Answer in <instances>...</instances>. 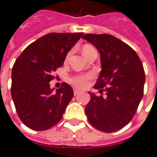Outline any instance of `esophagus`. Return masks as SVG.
I'll return each mask as SVG.
<instances>
[{"mask_svg":"<svg viewBox=\"0 0 157 157\" xmlns=\"http://www.w3.org/2000/svg\"><path fill=\"white\" fill-rule=\"evenodd\" d=\"M79 93H80V91H79V90H74V95H75V96H76V95H78Z\"/></svg>","mask_w":157,"mask_h":157,"instance_id":"esophagus-1","label":"esophagus"}]
</instances>
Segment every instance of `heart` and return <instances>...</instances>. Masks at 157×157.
Segmentation results:
<instances>
[{
    "mask_svg": "<svg viewBox=\"0 0 157 157\" xmlns=\"http://www.w3.org/2000/svg\"><path fill=\"white\" fill-rule=\"evenodd\" d=\"M95 49L93 46L90 45H84L82 47V54L84 55V56L88 52L91 51V50ZM92 78V75L91 74H86V75H74L72 77H71L69 80V82L71 84L74 86L76 88H82L84 87L86 85L87 82L90 79Z\"/></svg>",
    "mask_w": 157,
    "mask_h": 157,
    "instance_id": "heart-1",
    "label": "heart"
}]
</instances>
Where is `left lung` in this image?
Listing matches in <instances>:
<instances>
[{
  "instance_id": "1",
  "label": "left lung",
  "mask_w": 157,
  "mask_h": 157,
  "mask_svg": "<svg viewBox=\"0 0 157 157\" xmlns=\"http://www.w3.org/2000/svg\"><path fill=\"white\" fill-rule=\"evenodd\" d=\"M82 38L99 51L101 71L94 88L101 94L105 91V96L90 93L85 109L88 121L101 132L119 131L132 121L143 96L142 62L131 46L111 35L86 34Z\"/></svg>"
}]
</instances>
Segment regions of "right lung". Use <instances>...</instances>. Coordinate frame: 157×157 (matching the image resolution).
Wrapping results in <instances>:
<instances>
[{"label": "right lung", "mask_w": 157, "mask_h": 157, "mask_svg": "<svg viewBox=\"0 0 157 157\" xmlns=\"http://www.w3.org/2000/svg\"><path fill=\"white\" fill-rule=\"evenodd\" d=\"M84 33H49L29 45L11 71V96L17 115L25 126L45 131L57 124L74 93L66 82L53 92V73Z\"/></svg>", "instance_id": "obj_1"}]
</instances>
